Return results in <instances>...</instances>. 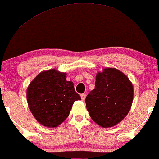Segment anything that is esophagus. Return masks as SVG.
<instances>
[{
  "instance_id": "esophagus-1",
  "label": "esophagus",
  "mask_w": 159,
  "mask_h": 159,
  "mask_svg": "<svg viewBox=\"0 0 159 159\" xmlns=\"http://www.w3.org/2000/svg\"><path fill=\"white\" fill-rule=\"evenodd\" d=\"M80 96H81L82 100L84 101V100H85V97H86V95H85V94H82L81 95H80Z\"/></svg>"
}]
</instances>
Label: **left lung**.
I'll list each match as a JSON object with an SVG mask.
<instances>
[{"instance_id": "1", "label": "left lung", "mask_w": 159, "mask_h": 159, "mask_svg": "<svg viewBox=\"0 0 159 159\" xmlns=\"http://www.w3.org/2000/svg\"><path fill=\"white\" fill-rule=\"evenodd\" d=\"M133 85L123 72L106 68L96 75L95 89L85 98L86 109L93 120L103 128L121 122L133 101Z\"/></svg>"}]
</instances>
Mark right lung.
<instances>
[{"label":"right lung","mask_w":159,"mask_h":159,"mask_svg":"<svg viewBox=\"0 0 159 159\" xmlns=\"http://www.w3.org/2000/svg\"><path fill=\"white\" fill-rule=\"evenodd\" d=\"M66 75L56 69L44 70L28 85V106L42 126L54 128L60 125L68 117L74 102L81 100Z\"/></svg>","instance_id":"right-lung-1"}]
</instances>
